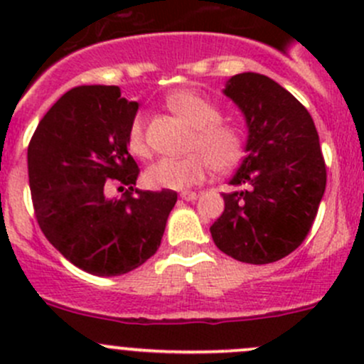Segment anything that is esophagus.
I'll use <instances>...</instances> for the list:
<instances>
[{
  "label": "esophagus",
  "mask_w": 364,
  "mask_h": 364,
  "mask_svg": "<svg viewBox=\"0 0 364 364\" xmlns=\"http://www.w3.org/2000/svg\"><path fill=\"white\" fill-rule=\"evenodd\" d=\"M197 197H199V193H196V192H183L181 193L183 200H196Z\"/></svg>",
  "instance_id": "34e87169"
}]
</instances>
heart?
Segmentation results:
<instances>
[{
	"instance_id": "obj_1",
	"label": "heart",
	"mask_w": 364,
	"mask_h": 364,
	"mask_svg": "<svg viewBox=\"0 0 364 364\" xmlns=\"http://www.w3.org/2000/svg\"><path fill=\"white\" fill-rule=\"evenodd\" d=\"M168 109L193 127L188 141L190 155L183 159H161L144 172V183L155 190H185L199 185L209 172L230 171L245 155V135L236 124L222 119L218 105L192 90H178L165 98ZM144 112L132 117L127 130V146L132 155H149L146 141Z\"/></svg>"
}]
</instances>
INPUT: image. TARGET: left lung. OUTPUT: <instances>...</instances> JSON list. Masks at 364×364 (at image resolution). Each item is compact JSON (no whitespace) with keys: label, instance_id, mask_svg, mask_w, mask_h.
Segmentation results:
<instances>
[{"label":"left lung","instance_id":"left-lung-1","mask_svg":"<svg viewBox=\"0 0 364 364\" xmlns=\"http://www.w3.org/2000/svg\"><path fill=\"white\" fill-rule=\"evenodd\" d=\"M223 93L247 117V156L222 193L211 225L216 247L232 259L269 264L304 241L326 190V161L310 112L273 79L237 73Z\"/></svg>","mask_w":364,"mask_h":364}]
</instances>
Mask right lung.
<instances>
[{"label":"right lung","instance_id":"add662e5","mask_svg":"<svg viewBox=\"0 0 364 364\" xmlns=\"http://www.w3.org/2000/svg\"><path fill=\"white\" fill-rule=\"evenodd\" d=\"M137 102L117 86L67 91L40 119L28 146L36 222L54 248L97 277L135 269L161 243L174 190L134 188L139 167L127 146ZM116 186L121 200H109Z\"/></svg>","mask_w":364,"mask_h":364}]
</instances>
